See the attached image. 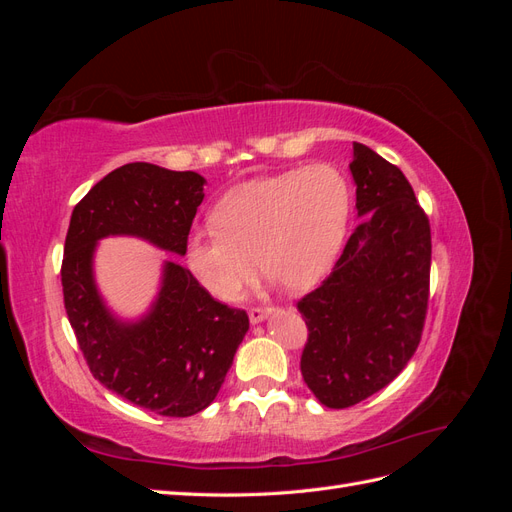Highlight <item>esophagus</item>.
Wrapping results in <instances>:
<instances>
[{"instance_id": "obj_1", "label": "esophagus", "mask_w": 512, "mask_h": 512, "mask_svg": "<svg viewBox=\"0 0 512 512\" xmlns=\"http://www.w3.org/2000/svg\"><path fill=\"white\" fill-rule=\"evenodd\" d=\"M273 312V307H269V305H265V307H252L250 309V320L254 322V324H258V322H262V320H265L269 314Z\"/></svg>"}]
</instances>
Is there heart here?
<instances>
[{"instance_id": "1", "label": "heart", "mask_w": 512, "mask_h": 512, "mask_svg": "<svg viewBox=\"0 0 512 512\" xmlns=\"http://www.w3.org/2000/svg\"><path fill=\"white\" fill-rule=\"evenodd\" d=\"M350 183L333 164L245 181L213 207V224L185 239V265L211 297L241 299L260 271L292 292L318 284L342 250Z\"/></svg>"}]
</instances>
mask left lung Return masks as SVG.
<instances>
[{
	"mask_svg": "<svg viewBox=\"0 0 512 512\" xmlns=\"http://www.w3.org/2000/svg\"><path fill=\"white\" fill-rule=\"evenodd\" d=\"M361 224L331 275L297 309L307 324L301 374L322 406L350 408L393 382L421 342L431 269L429 218L410 181L352 143Z\"/></svg>",
	"mask_w": 512,
	"mask_h": 512,
	"instance_id": "obj_1",
	"label": "left lung"
}]
</instances>
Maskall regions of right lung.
Instances as JSON below:
<instances>
[{"label":"right lung","instance_id":"right-lung-1","mask_svg":"<svg viewBox=\"0 0 512 512\" xmlns=\"http://www.w3.org/2000/svg\"><path fill=\"white\" fill-rule=\"evenodd\" d=\"M205 179L192 170L132 162L74 207L61 260L66 314L89 371L106 389L162 416H192L218 395L250 329L245 309L215 301L196 277L166 262L158 301L141 322H119L91 273L96 241L134 235L183 256Z\"/></svg>","mask_w":512,"mask_h":512}]
</instances>
